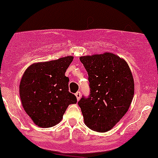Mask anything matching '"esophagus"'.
<instances>
[{"mask_svg": "<svg viewBox=\"0 0 158 158\" xmlns=\"http://www.w3.org/2000/svg\"><path fill=\"white\" fill-rule=\"evenodd\" d=\"M75 96H76V97H77V100H79L81 99V94L80 92L78 91V92H77L76 93H75Z\"/></svg>", "mask_w": 158, "mask_h": 158, "instance_id": "34e87169", "label": "esophagus"}]
</instances>
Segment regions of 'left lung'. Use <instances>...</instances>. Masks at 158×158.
I'll return each instance as SVG.
<instances>
[{
	"instance_id": "left-lung-1",
	"label": "left lung",
	"mask_w": 158,
	"mask_h": 158,
	"mask_svg": "<svg viewBox=\"0 0 158 158\" xmlns=\"http://www.w3.org/2000/svg\"><path fill=\"white\" fill-rule=\"evenodd\" d=\"M89 75L90 94L78 102L86 126L97 132L108 131L129 109L135 84L126 61L111 53L82 56Z\"/></svg>"
}]
</instances>
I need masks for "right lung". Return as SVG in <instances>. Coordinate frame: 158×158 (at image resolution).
I'll return each mask as SVG.
<instances>
[{"mask_svg":"<svg viewBox=\"0 0 158 158\" xmlns=\"http://www.w3.org/2000/svg\"><path fill=\"white\" fill-rule=\"evenodd\" d=\"M73 57L33 64L26 69L19 84L23 109L40 127H51L62 119L69 104L77 98L69 92V77L65 76Z\"/></svg>","mask_w":158,"mask_h":158,"instance_id":"obj_1","label":"right lung"}]
</instances>
